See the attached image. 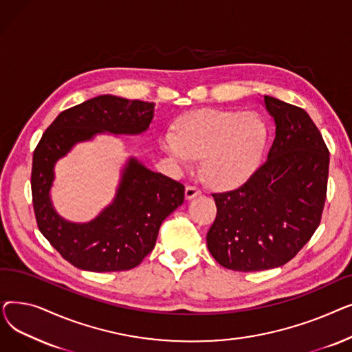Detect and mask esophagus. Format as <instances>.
Wrapping results in <instances>:
<instances>
[{
	"mask_svg": "<svg viewBox=\"0 0 352 352\" xmlns=\"http://www.w3.org/2000/svg\"><path fill=\"white\" fill-rule=\"evenodd\" d=\"M202 192H201V190L199 188H197V187H187L186 188V198L187 199H192L194 197H198V195H201Z\"/></svg>",
	"mask_w": 352,
	"mask_h": 352,
	"instance_id": "34e87169",
	"label": "esophagus"
}]
</instances>
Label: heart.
<instances>
[{
    "mask_svg": "<svg viewBox=\"0 0 352 352\" xmlns=\"http://www.w3.org/2000/svg\"><path fill=\"white\" fill-rule=\"evenodd\" d=\"M267 144V126L254 113L199 109L184 116L175 134L165 133L161 146L178 166L202 171L215 188L241 187L260 168Z\"/></svg>",
    "mask_w": 352,
    "mask_h": 352,
    "instance_id": "b5f03b06",
    "label": "heart"
}]
</instances>
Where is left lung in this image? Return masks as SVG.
Returning <instances> with one entry per match:
<instances>
[{
  "label": "left lung",
  "mask_w": 352,
  "mask_h": 352,
  "mask_svg": "<svg viewBox=\"0 0 352 352\" xmlns=\"http://www.w3.org/2000/svg\"><path fill=\"white\" fill-rule=\"evenodd\" d=\"M263 105L275 125L267 161L243 187L212 194L207 245L234 271L287 264L318 228L327 195L329 153L307 111L270 96Z\"/></svg>",
  "instance_id": "8db88e82"
}]
</instances>
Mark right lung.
<instances>
[{"instance_id":"right-lung-1","label":"right lung","mask_w":352,"mask_h":352,"mask_svg":"<svg viewBox=\"0 0 352 352\" xmlns=\"http://www.w3.org/2000/svg\"><path fill=\"white\" fill-rule=\"evenodd\" d=\"M154 109V102L100 96L63 111L36 145L31 174L36 224L74 267L92 272L137 267L154 250L162 221L182 206V184L146 168L135 155L126 158L113 201L96 218L74 223L52 204L55 164L97 135L144 134Z\"/></svg>"}]
</instances>
